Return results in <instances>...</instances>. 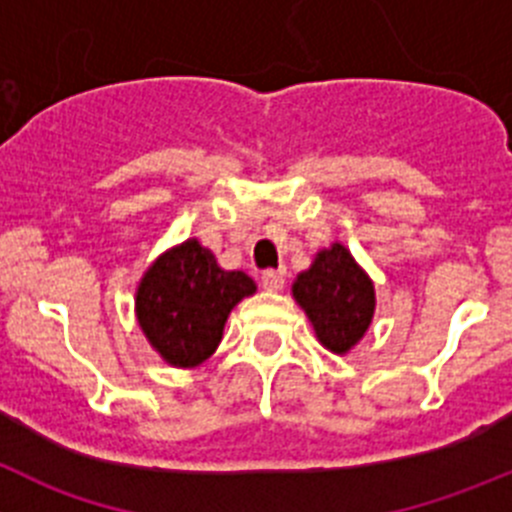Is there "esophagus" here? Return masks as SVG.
Wrapping results in <instances>:
<instances>
[{
  "label": "esophagus",
  "mask_w": 512,
  "mask_h": 512,
  "mask_svg": "<svg viewBox=\"0 0 512 512\" xmlns=\"http://www.w3.org/2000/svg\"><path fill=\"white\" fill-rule=\"evenodd\" d=\"M284 284H286V279H284V274H281V271L269 269V271H264V274H261V286H264L266 291H281V289H284Z\"/></svg>",
  "instance_id": "esophagus-1"
}]
</instances>
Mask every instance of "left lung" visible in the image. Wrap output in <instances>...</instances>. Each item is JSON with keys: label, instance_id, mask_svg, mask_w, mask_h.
<instances>
[{"label": "left lung", "instance_id": "8db88e82", "mask_svg": "<svg viewBox=\"0 0 512 512\" xmlns=\"http://www.w3.org/2000/svg\"><path fill=\"white\" fill-rule=\"evenodd\" d=\"M291 296L309 316L321 347L339 357L362 342L377 309L374 281L339 241L316 253L291 284Z\"/></svg>", "mask_w": 512, "mask_h": 512}]
</instances>
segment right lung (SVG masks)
I'll return each instance as SVG.
<instances>
[{
  "instance_id": "obj_1",
  "label": "right lung",
  "mask_w": 512,
  "mask_h": 512,
  "mask_svg": "<svg viewBox=\"0 0 512 512\" xmlns=\"http://www.w3.org/2000/svg\"><path fill=\"white\" fill-rule=\"evenodd\" d=\"M251 294V276L221 269L211 248L188 238L145 269L135 289V319L165 364L193 369L216 352L228 314Z\"/></svg>"
}]
</instances>
